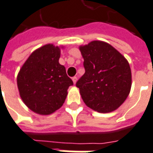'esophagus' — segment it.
<instances>
[{
	"instance_id": "esophagus-1",
	"label": "esophagus",
	"mask_w": 153,
	"mask_h": 153,
	"mask_svg": "<svg viewBox=\"0 0 153 153\" xmlns=\"http://www.w3.org/2000/svg\"><path fill=\"white\" fill-rule=\"evenodd\" d=\"M72 81H73V83L76 84V81H77V77L76 76H73V77L72 78Z\"/></svg>"
}]
</instances>
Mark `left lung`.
<instances>
[{
  "label": "left lung",
  "mask_w": 153,
  "mask_h": 153,
  "mask_svg": "<svg viewBox=\"0 0 153 153\" xmlns=\"http://www.w3.org/2000/svg\"><path fill=\"white\" fill-rule=\"evenodd\" d=\"M85 72L76 85L87 106L109 113L124 102L131 87L129 63L109 43L92 41L80 47Z\"/></svg>",
  "instance_id": "8db88e82"
}]
</instances>
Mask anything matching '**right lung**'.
<instances>
[{"label": "right lung", "instance_id": "1", "mask_svg": "<svg viewBox=\"0 0 153 153\" xmlns=\"http://www.w3.org/2000/svg\"><path fill=\"white\" fill-rule=\"evenodd\" d=\"M60 48L47 44L29 56L18 72L21 98L34 113L51 114L61 107L68 87L73 85L64 65L59 63Z\"/></svg>", "mask_w": 153, "mask_h": 153}]
</instances>
